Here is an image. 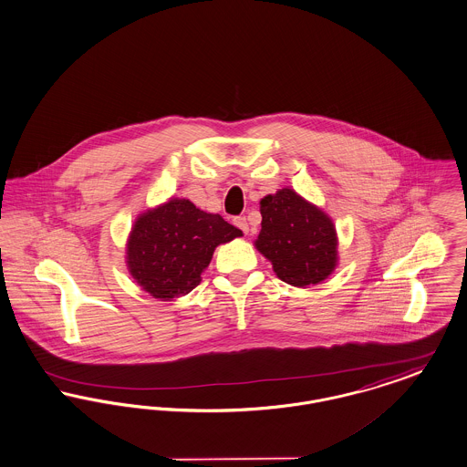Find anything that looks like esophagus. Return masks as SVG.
I'll return each mask as SVG.
<instances>
[{
    "label": "esophagus",
    "instance_id": "esophagus-1",
    "mask_svg": "<svg viewBox=\"0 0 467 467\" xmlns=\"http://www.w3.org/2000/svg\"><path fill=\"white\" fill-rule=\"evenodd\" d=\"M234 223H236V225H238V227H240V229H242V231H244L245 234H247L248 222L247 219H245V217H236V219H234Z\"/></svg>",
    "mask_w": 467,
    "mask_h": 467
}]
</instances>
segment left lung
Listing matches in <instances>:
<instances>
[{"label": "left lung", "instance_id": "1", "mask_svg": "<svg viewBox=\"0 0 467 467\" xmlns=\"http://www.w3.org/2000/svg\"><path fill=\"white\" fill-rule=\"evenodd\" d=\"M261 233L255 247L285 284L305 287L325 280L337 265L333 222L291 189L261 201Z\"/></svg>", "mask_w": 467, "mask_h": 467}]
</instances>
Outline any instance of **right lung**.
I'll list each match as a JSON object with an SVG mask.
<instances>
[{
	"label": "right lung",
	"instance_id": "right-lung-1",
	"mask_svg": "<svg viewBox=\"0 0 467 467\" xmlns=\"http://www.w3.org/2000/svg\"><path fill=\"white\" fill-rule=\"evenodd\" d=\"M236 236L242 231L220 215L195 208L189 199H171L134 223L129 270L155 298L185 296L199 285L215 247Z\"/></svg>",
	"mask_w": 467,
	"mask_h": 467
}]
</instances>
